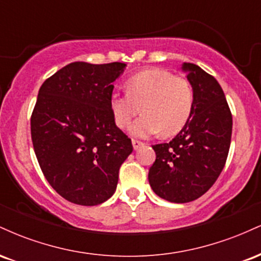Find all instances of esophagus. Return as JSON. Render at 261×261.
Here are the masks:
<instances>
[{
  "instance_id": "esophagus-1",
  "label": "esophagus",
  "mask_w": 261,
  "mask_h": 261,
  "mask_svg": "<svg viewBox=\"0 0 261 261\" xmlns=\"http://www.w3.org/2000/svg\"><path fill=\"white\" fill-rule=\"evenodd\" d=\"M133 146H134V149H139L140 147H142L143 146V142L139 140H133Z\"/></svg>"
}]
</instances>
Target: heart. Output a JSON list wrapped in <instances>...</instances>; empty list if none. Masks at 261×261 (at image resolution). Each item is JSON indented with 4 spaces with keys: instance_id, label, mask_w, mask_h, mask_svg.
<instances>
[{
    "instance_id": "heart-1",
    "label": "heart",
    "mask_w": 261,
    "mask_h": 261,
    "mask_svg": "<svg viewBox=\"0 0 261 261\" xmlns=\"http://www.w3.org/2000/svg\"><path fill=\"white\" fill-rule=\"evenodd\" d=\"M195 95L191 83L163 68H148L134 74L126 82V93L110 95L116 126L127 127L141 112L143 115L131 126L135 136L148 137L158 133L178 134L191 118Z\"/></svg>"
}]
</instances>
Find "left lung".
Returning <instances> with one entry per match:
<instances>
[{"label":"left lung","instance_id":"8db88e82","mask_svg":"<svg viewBox=\"0 0 261 261\" xmlns=\"http://www.w3.org/2000/svg\"><path fill=\"white\" fill-rule=\"evenodd\" d=\"M195 95L193 114L168 143L153 145L148 172L152 190L175 203L190 202L208 190L226 164L232 136V113L220 83L197 65L184 64Z\"/></svg>","mask_w":261,"mask_h":261}]
</instances>
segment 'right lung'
Wrapping results in <instances>:
<instances>
[{"label":"right lung","mask_w":261,"mask_h":261,"mask_svg":"<svg viewBox=\"0 0 261 261\" xmlns=\"http://www.w3.org/2000/svg\"><path fill=\"white\" fill-rule=\"evenodd\" d=\"M125 64L72 62L41 85L31 118L41 172L67 201L95 206L115 193L131 140L110 109L113 82Z\"/></svg>","instance_id":"obj_1"}]
</instances>
